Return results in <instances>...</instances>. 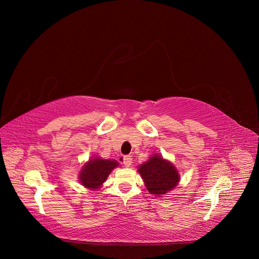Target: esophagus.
Instances as JSON below:
<instances>
[{
  "label": "esophagus",
  "mask_w": 259,
  "mask_h": 259,
  "mask_svg": "<svg viewBox=\"0 0 259 259\" xmlns=\"http://www.w3.org/2000/svg\"><path fill=\"white\" fill-rule=\"evenodd\" d=\"M122 160H124V165L126 167H129L132 164V156L131 155H125L124 158H122Z\"/></svg>",
  "instance_id": "esophagus-1"
}]
</instances>
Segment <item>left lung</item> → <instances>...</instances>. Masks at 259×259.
I'll use <instances>...</instances> for the list:
<instances>
[{
	"mask_svg": "<svg viewBox=\"0 0 259 259\" xmlns=\"http://www.w3.org/2000/svg\"><path fill=\"white\" fill-rule=\"evenodd\" d=\"M139 172L151 194H165L178 185L180 181V175L175 167L158 155H153L145 164L141 165Z\"/></svg>",
	"mask_w": 259,
	"mask_h": 259,
	"instance_id": "obj_1",
	"label": "left lung"
}]
</instances>
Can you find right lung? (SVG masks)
I'll use <instances>...</instances> for the list:
<instances>
[{"label": "right lung", "mask_w": 259, "mask_h": 259, "mask_svg": "<svg viewBox=\"0 0 259 259\" xmlns=\"http://www.w3.org/2000/svg\"><path fill=\"white\" fill-rule=\"evenodd\" d=\"M118 166L116 160L95 158L86 164L79 174V182L89 189H98L108 178L110 172Z\"/></svg>", "instance_id": "1"}]
</instances>
